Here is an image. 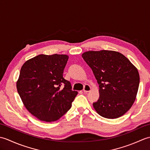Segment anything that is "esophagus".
Returning a JSON list of instances; mask_svg holds the SVG:
<instances>
[{
    "label": "esophagus",
    "mask_w": 150,
    "mask_h": 150,
    "mask_svg": "<svg viewBox=\"0 0 150 150\" xmlns=\"http://www.w3.org/2000/svg\"><path fill=\"white\" fill-rule=\"evenodd\" d=\"M91 91V87L90 85L88 84H86L84 86V90H83V91L84 92V93H88V92L90 91Z\"/></svg>",
    "instance_id": "1"
}]
</instances>
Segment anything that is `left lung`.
Instances as JSON below:
<instances>
[{"label":"left lung","instance_id":"1","mask_svg":"<svg viewBox=\"0 0 150 150\" xmlns=\"http://www.w3.org/2000/svg\"><path fill=\"white\" fill-rule=\"evenodd\" d=\"M99 85V98L93 103L97 113L107 119H116L128 111L137 93L138 70L119 52L89 51L82 55Z\"/></svg>","mask_w":150,"mask_h":150}]
</instances>
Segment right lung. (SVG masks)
<instances>
[{"label":"right lung","mask_w":150,"mask_h":150,"mask_svg":"<svg viewBox=\"0 0 150 150\" xmlns=\"http://www.w3.org/2000/svg\"><path fill=\"white\" fill-rule=\"evenodd\" d=\"M68 60L66 55L42 54L22 65L17 91L24 106L38 119L53 122L71 108L77 91L71 90V83L63 77Z\"/></svg>","instance_id":"obj_1"}]
</instances>
